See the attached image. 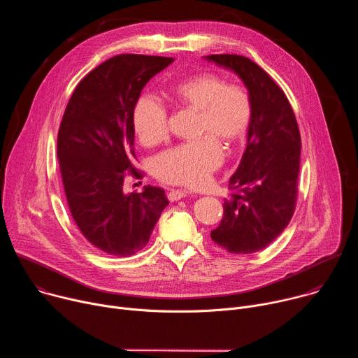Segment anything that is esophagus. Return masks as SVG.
<instances>
[{"mask_svg":"<svg viewBox=\"0 0 358 358\" xmlns=\"http://www.w3.org/2000/svg\"><path fill=\"white\" fill-rule=\"evenodd\" d=\"M187 195H188V192L184 191V189H173V191L169 192V199H170L171 202H174V201H178V199L185 198Z\"/></svg>","mask_w":358,"mask_h":358,"instance_id":"1","label":"esophagus"}]
</instances>
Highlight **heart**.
I'll use <instances>...</instances> for the list:
<instances>
[{"label":"heart","mask_w":358,"mask_h":358,"mask_svg":"<svg viewBox=\"0 0 358 358\" xmlns=\"http://www.w3.org/2000/svg\"><path fill=\"white\" fill-rule=\"evenodd\" d=\"M176 103L198 112L196 141L174 147L156 160L157 177L169 184L191 188L202 187L222 164L227 145L239 143L250 124L252 101L238 85H227L213 73H195L174 85L170 90ZM167 109L151 96H141L133 112V126L144 145H156L169 136Z\"/></svg>","instance_id":"heart-1"}]
</instances>
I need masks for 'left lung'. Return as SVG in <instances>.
<instances>
[{
	"mask_svg": "<svg viewBox=\"0 0 358 358\" xmlns=\"http://www.w3.org/2000/svg\"><path fill=\"white\" fill-rule=\"evenodd\" d=\"M203 58L238 75L252 101L246 148L229 178L239 192L224 201L222 221L211 238L231 253H253L273 242L294 213L301 148L297 122L283 90L249 58Z\"/></svg>",
	"mask_w": 358,
	"mask_h": 358,
	"instance_id": "1",
	"label": "left lung"
}]
</instances>
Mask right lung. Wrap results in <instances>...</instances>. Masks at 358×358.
I'll return each instance as SVG.
<instances>
[{"instance_id":"1","label":"right lung","mask_w":358,"mask_h":358,"mask_svg":"<svg viewBox=\"0 0 358 358\" xmlns=\"http://www.w3.org/2000/svg\"><path fill=\"white\" fill-rule=\"evenodd\" d=\"M173 58L117 55L87 73L66 106L58 159L71 214L83 236L97 249L129 257L143 249L163 210L164 189L123 191L133 167V112L147 82Z\"/></svg>"}]
</instances>
